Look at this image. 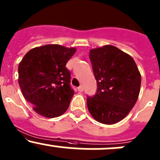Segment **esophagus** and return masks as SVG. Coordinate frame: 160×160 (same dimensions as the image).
<instances>
[{
	"mask_svg": "<svg viewBox=\"0 0 160 160\" xmlns=\"http://www.w3.org/2000/svg\"><path fill=\"white\" fill-rule=\"evenodd\" d=\"M77 90H78L79 92H83V87H82V86H80V87H79L78 88H77Z\"/></svg>",
	"mask_w": 160,
	"mask_h": 160,
	"instance_id": "34e87169",
	"label": "esophagus"
}]
</instances>
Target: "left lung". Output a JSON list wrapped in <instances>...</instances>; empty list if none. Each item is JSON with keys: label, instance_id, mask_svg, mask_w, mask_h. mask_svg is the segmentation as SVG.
I'll return each mask as SVG.
<instances>
[{"label": "left lung", "instance_id": "left-lung-1", "mask_svg": "<svg viewBox=\"0 0 160 160\" xmlns=\"http://www.w3.org/2000/svg\"><path fill=\"white\" fill-rule=\"evenodd\" d=\"M97 93L87 97V108L99 122L114 124L125 118L137 102L141 75L131 56L112 46L90 50Z\"/></svg>", "mask_w": 160, "mask_h": 160}]
</instances>
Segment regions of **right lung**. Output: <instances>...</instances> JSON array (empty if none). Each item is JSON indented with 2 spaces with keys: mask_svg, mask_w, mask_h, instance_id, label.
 <instances>
[{
  "mask_svg": "<svg viewBox=\"0 0 160 160\" xmlns=\"http://www.w3.org/2000/svg\"><path fill=\"white\" fill-rule=\"evenodd\" d=\"M76 48L47 44L28 52L18 66V82L37 113L54 118L66 112L74 91L67 63Z\"/></svg>",
  "mask_w": 160,
  "mask_h": 160,
  "instance_id": "add662e5",
  "label": "right lung"
}]
</instances>
